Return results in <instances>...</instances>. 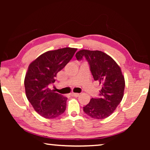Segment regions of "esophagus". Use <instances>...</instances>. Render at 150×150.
I'll use <instances>...</instances> for the list:
<instances>
[{
	"instance_id": "1",
	"label": "esophagus",
	"mask_w": 150,
	"mask_h": 150,
	"mask_svg": "<svg viewBox=\"0 0 150 150\" xmlns=\"http://www.w3.org/2000/svg\"><path fill=\"white\" fill-rule=\"evenodd\" d=\"M71 95L73 96H79V93H71Z\"/></svg>"
}]
</instances>
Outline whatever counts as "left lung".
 <instances>
[{"mask_svg": "<svg viewBox=\"0 0 150 150\" xmlns=\"http://www.w3.org/2000/svg\"><path fill=\"white\" fill-rule=\"evenodd\" d=\"M75 56L77 60L85 57L94 79L98 81L102 87L99 96L91 98L89 103L83 107V110L93 118L108 117L124 96L125 81L120 66L110 56L98 50H82Z\"/></svg>", "mask_w": 150, "mask_h": 150, "instance_id": "obj_1", "label": "left lung"}]
</instances>
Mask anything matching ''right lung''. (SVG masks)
<instances>
[{"label":"right lung","instance_id":"add662e5","mask_svg":"<svg viewBox=\"0 0 150 150\" xmlns=\"http://www.w3.org/2000/svg\"><path fill=\"white\" fill-rule=\"evenodd\" d=\"M77 48L65 47L48 51L29 65L24 87L28 100L45 118H55L64 112L67 98L49 88L57 73L69 62Z\"/></svg>","mask_w":150,"mask_h":150}]
</instances>
